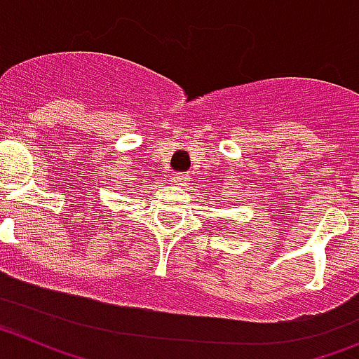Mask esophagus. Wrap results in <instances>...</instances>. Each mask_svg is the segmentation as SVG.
Here are the masks:
<instances>
[{"mask_svg": "<svg viewBox=\"0 0 359 359\" xmlns=\"http://www.w3.org/2000/svg\"><path fill=\"white\" fill-rule=\"evenodd\" d=\"M170 180H172L174 185H185V183L189 182V176L183 172H176V174H172V177H170Z\"/></svg>", "mask_w": 359, "mask_h": 359, "instance_id": "1", "label": "esophagus"}]
</instances>
